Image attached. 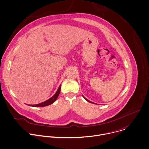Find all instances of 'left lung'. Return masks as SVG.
<instances>
[{
    "instance_id": "left-lung-1",
    "label": "left lung",
    "mask_w": 149,
    "mask_h": 149,
    "mask_svg": "<svg viewBox=\"0 0 149 149\" xmlns=\"http://www.w3.org/2000/svg\"><path fill=\"white\" fill-rule=\"evenodd\" d=\"M84 98H85V100H87V101H88V102H91V103H92V102H91V101H89V100H88V99H86V98H85V97H84Z\"/></svg>"
}]
</instances>
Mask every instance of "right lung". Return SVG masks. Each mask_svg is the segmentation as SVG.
I'll list each match as a JSON object with an SVG mask.
<instances>
[{"label":"right lung","instance_id":"1","mask_svg":"<svg viewBox=\"0 0 149 149\" xmlns=\"http://www.w3.org/2000/svg\"><path fill=\"white\" fill-rule=\"evenodd\" d=\"M60 89H61V85H60L58 90L57 91L56 93L53 96H52L51 98H50L49 99H48L47 100L44 102H42L41 103H39V104H34V105H29L30 106H33V107H45V106H48V105H50L52 103H53L57 99L58 97V96L60 94Z\"/></svg>","mask_w":149,"mask_h":149}]
</instances>
